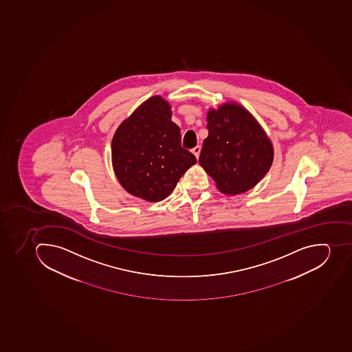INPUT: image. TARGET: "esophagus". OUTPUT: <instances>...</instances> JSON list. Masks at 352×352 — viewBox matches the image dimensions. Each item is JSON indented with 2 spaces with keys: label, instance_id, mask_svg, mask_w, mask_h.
<instances>
[{
  "label": "esophagus",
  "instance_id": "esophagus-1",
  "mask_svg": "<svg viewBox=\"0 0 352 352\" xmlns=\"http://www.w3.org/2000/svg\"><path fill=\"white\" fill-rule=\"evenodd\" d=\"M191 151H192V153L195 154V157H197V159H198L199 155H200L201 146H195V148H192Z\"/></svg>",
  "mask_w": 352,
  "mask_h": 352
}]
</instances>
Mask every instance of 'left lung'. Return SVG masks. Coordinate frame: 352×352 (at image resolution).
I'll return each instance as SVG.
<instances>
[{
	"label": "left lung",
	"instance_id": "8db88e82",
	"mask_svg": "<svg viewBox=\"0 0 352 352\" xmlns=\"http://www.w3.org/2000/svg\"><path fill=\"white\" fill-rule=\"evenodd\" d=\"M209 135L199 162L226 195L256 186L273 161L272 144L256 119L241 105L227 103L206 118Z\"/></svg>",
	"mask_w": 352,
	"mask_h": 352
}]
</instances>
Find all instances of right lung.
<instances>
[{"label":"right lung","instance_id":"add662e5","mask_svg":"<svg viewBox=\"0 0 352 352\" xmlns=\"http://www.w3.org/2000/svg\"><path fill=\"white\" fill-rule=\"evenodd\" d=\"M112 163L121 186L134 197L166 199L197 157L181 146L171 108L152 96L123 121L112 140Z\"/></svg>","mask_w":352,"mask_h":352}]
</instances>
